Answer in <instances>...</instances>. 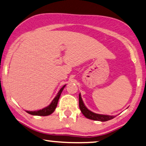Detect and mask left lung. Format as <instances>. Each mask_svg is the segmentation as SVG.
Listing matches in <instances>:
<instances>
[{
  "label": "left lung",
  "mask_w": 146,
  "mask_h": 146,
  "mask_svg": "<svg viewBox=\"0 0 146 146\" xmlns=\"http://www.w3.org/2000/svg\"><path fill=\"white\" fill-rule=\"evenodd\" d=\"M79 106L80 108L81 111L82 112L83 115L88 119L95 120V121H106L108 120L113 119L114 116L113 115H102V114L95 113L90 110H89L83 104V102L81 99V94L79 95Z\"/></svg>",
  "instance_id": "left-lung-1"
}]
</instances>
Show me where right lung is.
Listing matches in <instances>:
<instances>
[{
  "mask_svg": "<svg viewBox=\"0 0 146 146\" xmlns=\"http://www.w3.org/2000/svg\"><path fill=\"white\" fill-rule=\"evenodd\" d=\"M65 87V85L62 87V88L60 89L59 92H58L57 95L56 96V97L54 98V100L52 101V102L50 103V104L49 106L46 107L42 110H38V111H27V112L28 113L31 114V115H39V116H46L51 114L52 113L54 112L55 108H57V104H58V101H59V99L60 98V96H61L62 91H63L64 87Z\"/></svg>",
  "mask_w": 146,
  "mask_h": 146,
  "instance_id": "1",
  "label": "right lung"
}]
</instances>
